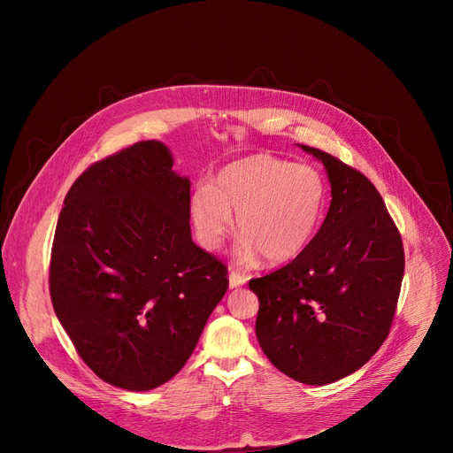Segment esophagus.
<instances>
[{
    "instance_id": "1",
    "label": "esophagus",
    "mask_w": 453,
    "mask_h": 453,
    "mask_svg": "<svg viewBox=\"0 0 453 453\" xmlns=\"http://www.w3.org/2000/svg\"><path fill=\"white\" fill-rule=\"evenodd\" d=\"M245 281H247V278H245L243 274H240V273H236V271H231V273H229V287H231V288H238V287L245 285Z\"/></svg>"
}]
</instances>
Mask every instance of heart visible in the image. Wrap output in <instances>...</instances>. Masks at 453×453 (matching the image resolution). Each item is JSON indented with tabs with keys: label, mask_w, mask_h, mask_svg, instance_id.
I'll list each match as a JSON object with an SVG mask.
<instances>
[{
	"label": "heart",
	"mask_w": 453,
	"mask_h": 453,
	"mask_svg": "<svg viewBox=\"0 0 453 453\" xmlns=\"http://www.w3.org/2000/svg\"><path fill=\"white\" fill-rule=\"evenodd\" d=\"M328 201L319 170L271 154H252L226 165L211 188L191 196L189 219L201 243L219 249L233 229L245 257L269 264L296 260L313 240Z\"/></svg>",
	"instance_id": "heart-1"
}]
</instances>
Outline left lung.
Wrapping results in <instances>:
<instances>
[{"mask_svg": "<svg viewBox=\"0 0 453 453\" xmlns=\"http://www.w3.org/2000/svg\"><path fill=\"white\" fill-rule=\"evenodd\" d=\"M326 168L332 204L288 265L249 281L260 299L256 337L287 376L334 383L360 369L389 335L405 254L374 184L328 152L301 145Z\"/></svg>", "mask_w": 453, "mask_h": 453, "instance_id": "left-lung-1", "label": "left lung"}]
</instances>
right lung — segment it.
I'll list each match as a JSON object with an SVG mask.
<instances>
[{"label":"right lung","instance_id":"obj_1","mask_svg":"<svg viewBox=\"0 0 453 453\" xmlns=\"http://www.w3.org/2000/svg\"><path fill=\"white\" fill-rule=\"evenodd\" d=\"M161 142L91 165L58 215L50 296L104 381L150 391L196 349L227 290V267L191 240L189 179Z\"/></svg>","mask_w":453,"mask_h":453}]
</instances>
